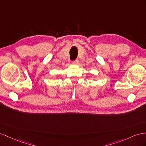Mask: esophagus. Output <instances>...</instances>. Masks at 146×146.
<instances>
[{
    "label": "esophagus",
    "mask_w": 146,
    "mask_h": 146,
    "mask_svg": "<svg viewBox=\"0 0 146 146\" xmlns=\"http://www.w3.org/2000/svg\"><path fill=\"white\" fill-rule=\"evenodd\" d=\"M72 64L73 65H78V60H75L72 62Z\"/></svg>",
    "instance_id": "esophagus-1"
}]
</instances>
